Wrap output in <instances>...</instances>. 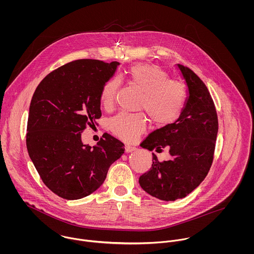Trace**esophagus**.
<instances>
[{
    "instance_id": "1",
    "label": "esophagus",
    "mask_w": 254,
    "mask_h": 254,
    "mask_svg": "<svg viewBox=\"0 0 254 254\" xmlns=\"http://www.w3.org/2000/svg\"><path fill=\"white\" fill-rule=\"evenodd\" d=\"M137 148L135 146H132V145H125V152L129 153V152H132V151H135Z\"/></svg>"
}]
</instances>
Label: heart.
I'll return each mask as SVG.
<instances>
[{"instance_id":"1","label":"heart","mask_w":254,"mask_h":254,"mask_svg":"<svg viewBox=\"0 0 254 254\" xmlns=\"http://www.w3.org/2000/svg\"><path fill=\"white\" fill-rule=\"evenodd\" d=\"M128 82L144 93L141 109L146 110L150 121L163 126L172 123L182 112L187 100L186 86L175 80H168V74L159 66L140 64L132 66L126 75ZM120 87L118 78L109 80L102 89L101 99L106 108L114 104ZM143 113H119L109 122L110 131L120 139L133 142L145 129Z\"/></svg>"}]
</instances>
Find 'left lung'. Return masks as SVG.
Masks as SVG:
<instances>
[{"mask_svg": "<svg viewBox=\"0 0 254 254\" xmlns=\"http://www.w3.org/2000/svg\"><path fill=\"white\" fill-rule=\"evenodd\" d=\"M177 66L188 88L185 107L174 123L154 130L141 144L150 151L169 149L167 161L152 153L151 168L139 179L148 194L165 201L187 196L204 180L218 133L216 109L205 84L189 67Z\"/></svg>", "mask_w": 254, "mask_h": 254, "instance_id": "obj_1", "label": "left lung"}]
</instances>
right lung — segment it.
<instances>
[{
  "label": "right lung",
  "mask_w": 254,
  "mask_h": 254,
  "mask_svg": "<svg viewBox=\"0 0 254 254\" xmlns=\"http://www.w3.org/2000/svg\"><path fill=\"white\" fill-rule=\"evenodd\" d=\"M120 64L77 60L48 74L31 100L26 145L42 181L65 199H79L98 190L109 166L124 153L111 135L91 146L81 133L102 116L101 93Z\"/></svg>",
  "instance_id": "1"
}]
</instances>
